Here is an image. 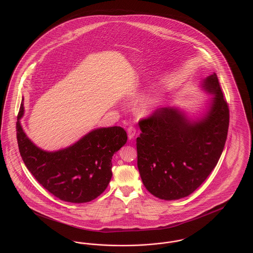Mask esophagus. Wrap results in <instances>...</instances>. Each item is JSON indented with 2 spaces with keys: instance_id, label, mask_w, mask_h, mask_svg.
I'll return each mask as SVG.
<instances>
[{
  "instance_id": "esophagus-1",
  "label": "esophagus",
  "mask_w": 253,
  "mask_h": 253,
  "mask_svg": "<svg viewBox=\"0 0 253 253\" xmlns=\"http://www.w3.org/2000/svg\"><path fill=\"white\" fill-rule=\"evenodd\" d=\"M127 132H128V137H129V139L132 140V139H133L135 133H136V130H135L134 127L130 126V127L127 129Z\"/></svg>"
}]
</instances>
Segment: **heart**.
I'll use <instances>...</instances> for the list:
<instances>
[{"label": "heart", "instance_id": "b5f03b06", "mask_svg": "<svg viewBox=\"0 0 253 253\" xmlns=\"http://www.w3.org/2000/svg\"><path fill=\"white\" fill-rule=\"evenodd\" d=\"M162 101L160 93H154L144 97L136 107V112L141 117H148L154 114Z\"/></svg>", "mask_w": 253, "mask_h": 253}]
</instances>
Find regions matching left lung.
I'll return each instance as SVG.
<instances>
[{"mask_svg": "<svg viewBox=\"0 0 253 253\" xmlns=\"http://www.w3.org/2000/svg\"><path fill=\"white\" fill-rule=\"evenodd\" d=\"M199 87L211 96L198 114L168 106L139 122L137 167L145 188L159 199L177 200L193 193L222 155L229 111L216 74Z\"/></svg>", "mask_w": 253, "mask_h": 253, "instance_id": "8db88e82", "label": "left lung"}]
</instances>
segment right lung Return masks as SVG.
Wrapping results in <instances>:
<instances>
[{
    "label": "right lung",
    "mask_w": 253,
    "mask_h": 253,
    "mask_svg": "<svg viewBox=\"0 0 253 253\" xmlns=\"http://www.w3.org/2000/svg\"><path fill=\"white\" fill-rule=\"evenodd\" d=\"M24 97L16 130L25 166L49 193L65 202L86 203L105 191L112 178V157L127 142L119 126L96 128L77 142L58 151L38 147L24 132Z\"/></svg>",
    "instance_id": "1"
}]
</instances>
